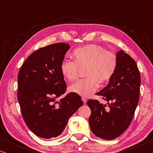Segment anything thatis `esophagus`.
Here are the masks:
<instances>
[{"mask_svg": "<svg viewBox=\"0 0 153 153\" xmlns=\"http://www.w3.org/2000/svg\"><path fill=\"white\" fill-rule=\"evenodd\" d=\"M81 100H82V101H83V103H84V104L86 103V102H87V100L85 99V97H82V98H81Z\"/></svg>", "mask_w": 153, "mask_h": 153, "instance_id": "34e87169", "label": "esophagus"}]
</instances>
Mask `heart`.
Instances as JSON below:
<instances>
[{"label":"heart","mask_w":153,"mask_h":153,"mask_svg":"<svg viewBox=\"0 0 153 153\" xmlns=\"http://www.w3.org/2000/svg\"><path fill=\"white\" fill-rule=\"evenodd\" d=\"M74 61L64 60L60 64V72L68 81L75 80L79 68H85L87 78L81 79L69 87V91L82 97H89L95 93L100 83L108 82L116 72L118 60L116 55L97 45L77 48L72 52Z\"/></svg>","instance_id":"obj_1"}]
</instances>
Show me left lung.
<instances>
[{"label":"left lung","mask_w":153,"mask_h":153,"mask_svg":"<svg viewBox=\"0 0 153 153\" xmlns=\"http://www.w3.org/2000/svg\"><path fill=\"white\" fill-rule=\"evenodd\" d=\"M118 65L108 83L96 94L107 102L89 100L91 110L89 125L94 134L112 140L120 136L130 125L139 100L141 76L134 60L125 51L116 53Z\"/></svg>","instance_id":"1"}]
</instances>
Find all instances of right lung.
<instances>
[{"label":"right lung","mask_w":153,"mask_h":153,"mask_svg":"<svg viewBox=\"0 0 153 153\" xmlns=\"http://www.w3.org/2000/svg\"><path fill=\"white\" fill-rule=\"evenodd\" d=\"M70 47L56 43L40 48L29 56L19 72L17 98L23 118L39 137L61 134L69 118L83 104L80 96L73 93L56 101L67 88L60 67Z\"/></svg>","instance_id":"1"}]
</instances>
